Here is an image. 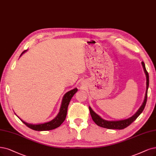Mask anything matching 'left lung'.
Instances as JSON below:
<instances>
[{
	"instance_id": "8db88e82",
	"label": "left lung",
	"mask_w": 156,
	"mask_h": 156,
	"mask_svg": "<svg viewBox=\"0 0 156 156\" xmlns=\"http://www.w3.org/2000/svg\"><path fill=\"white\" fill-rule=\"evenodd\" d=\"M142 66L144 69V71H145V73L146 74V77H147V90H146V94H145V100H144V101L142 105L140 107V108L138 109V111L136 112V113L133 115L132 117L123 119V120H119V121H107L102 119L100 116H98L96 113H95L90 107H89V111H90V114L91 115L92 119L94 122V123L101 127L103 128H105L108 129H123L126 127H127L128 126H129L132 122H134V121L136 119V118L140 116V115L141 114L145 108V107L146 105V103L147 101V93H148V85H149V76H148V73L147 71L145 63L143 62H141Z\"/></svg>"
}]
</instances>
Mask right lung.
<instances>
[{
  "label": "right lung",
  "mask_w": 156,
  "mask_h": 156,
  "mask_svg": "<svg viewBox=\"0 0 156 156\" xmlns=\"http://www.w3.org/2000/svg\"><path fill=\"white\" fill-rule=\"evenodd\" d=\"M26 51L27 50L23 51L20 56H21L25 53V52H26ZM77 91H78V89L74 88V89L71 90L70 91H68L67 93H66V94L63 97L59 113L58 114V115L56 116L55 118H54L53 120L50 121L49 122H46L41 124L33 125V124L27 123L24 122V121H22L20 118L19 119L22 121V123H24L27 126V127L30 128L34 130L45 131V130H53L57 127H58V126H60L66 119V118L67 116V107L69 104V102H70L72 97Z\"/></svg>",
  "instance_id": "add662e5"
}]
</instances>
